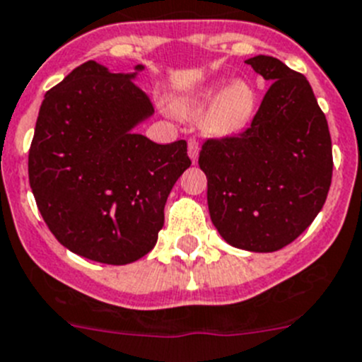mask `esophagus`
<instances>
[{
  "label": "esophagus",
  "mask_w": 362,
  "mask_h": 362,
  "mask_svg": "<svg viewBox=\"0 0 362 362\" xmlns=\"http://www.w3.org/2000/svg\"><path fill=\"white\" fill-rule=\"evenodd\" d=\"M187 153H189V158H191V162H197L198 158V153H200V144H198L194 139H189L187 142Z\"/></svg>",
  "instance_id": "34e87169"
}]
</instances>
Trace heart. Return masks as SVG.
Wrapping results in <instances>:
<instances>
[{
    "instance_id": "b5f03b06",
    "label": "heart",
    "mask_w": 362,
    "mask_h": 362,
    "mask_svg": "<svg viewBox=\"0 0 362 362\" xmlns=\"http://www.w3.org/2000/svg\"><path fill=\"white\" fill-rule=\"evenodd\" d=\"M258 95L247 81L214 79L189 95L175 100V110L182 117L200 119V129L211 139H230L245 132L256 115Z\"/></svg>"
}]
</instances>
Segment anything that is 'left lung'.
Here are the masks:
<instances>
[{
	"instance_id": "obj_1",
	"label": "left lung",
	"mask_w": 362,
	"mask_h": 362,
	"mask_svg": "<svg viewBox=\"0 0 362 362\" xmlns=\"http://www.w3.org/2000/svg\"><path fill=\"white\" fill-rule=\"evenodd\" d=\"M245 63L272 83L269 92L250 128L205 142L198 164L220 236L236 249L274 252L323 209L334 168L332 141L307 77L270 55Z\"/></svg>"
}]
</instances>
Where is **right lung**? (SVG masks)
<instances>
[{
	"label": "right lung",
	"instance_id": "1",
	"mask_svg": "<svg viewBox=\"0 0 362 362\" xmlns=\"http://www.w3.org/2000/svg\"><path fill=\"white\" fill-rule=\"evenodd\" d=\"M144 64L112 74L88 61L48 90L28 153L37 209L57 242L108 265L141 259L157 243L164 205L191 165L185 141L136 133L155 113L135 84Z\"/></svg>",
	"mask_w": 362,
	"mask_h": 362
}]
</instances>
